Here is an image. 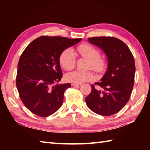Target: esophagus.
<instances>
[{
  "mask_svg": "<svg viewBox=\"0 0 150 150\" xmlns=\"http://www.w3.org/2000/svg\"><path fill=\"white\" fill-rule=\"evenodd\" d=\"M72 86H74V87H78V86H81V84H74V83H73L72 84Z\"/></svg>",
  "mask_w": 150,
  "mask_h": 150,
  "instance_id": "1",
  "label": "esophagus"
}]
</instances>
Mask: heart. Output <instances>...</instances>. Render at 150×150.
<instances>
[{
    "label": "heart",
    "instance_id": "heart-1",
    "mask_svg": "<svg viewBox=\"0 0 150 150\" xmlns=\"http://www.w3.org/2000/svg\"><path fill=\"white\" fill-rule=\"evenodd\" d=\"M77 50L80 55L89 60L88 68L93 69L97 73H103L107 68V60L100 56L99 50L90 44L84 43L79 45ZM59 63L62 68L70 71L76 65V57L74 52L71 48L64 50L59 56ZM66 80L74 84H80L93 80L94 75L91 71H75L67 73Z\"/></svg>",
    "mask_w": 150,
    "mask_h": 150
}]
</instances>
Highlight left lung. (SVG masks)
<instances>
[{"mask_svg":"<svg viewBox=\"0 0 150 150\" xmlns=\"http://www.w3.org/2000/svg\"><path fill=\"white\" fill-rule=\"evenodd\" d=\"M89 42L103 50L108 57V69L101 82L91 84L86 103L94 113L110 116L119 112L128 103L134 84L135 65L126 44L113 37L88 38ZM95 85L104 89L98 91Z\"/></svg>","mask_w":150,"mask_h":150,"instance_id":"left-lung-1","label":"left lung"}]
</instances>
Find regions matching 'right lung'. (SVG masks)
Wrapping results in <instances>:
<instances>
[{
  "label": "right lung",
  "instance_id": "1",
  "mask_svg": "<svg viewBox=\"0 0 150 150\" xmlns=\"http://www.w3.org/2000/svg\"><path fill=\"white\" fill-rule=\"evenodd\" d=\"M81 40L41 36L22 52L18 63L16 86L22 102L31 112L46 117L62 106L64 93L71 84L55 85L62 77L60 54Z\"/></svg>",
  "mask_w": 150,
  "mask_h": 150
}]
</instances>
